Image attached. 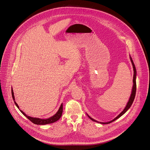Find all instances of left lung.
<instances>
[{
	"label": "left lung",
	"mask_w": 150,
	"mask_h": 150,
	"mask_svg": "<svg viewBox=\"0 0 150 150\" xmlns=\"http://www.w3.org/2000/svg\"><path fill=\"white\" fill-rule=\"evenodd\" d=\"M130 61H131V62L132 64V65H133V87H132V93H131V95H130V98L129 100V101L127 102V105L125 107L124 109L118 115V116L115 118L113 120H112V121H109V122H98L96 120H95L94 119H93V118H91L90 116H89V115L87 114L88 117L89 118L90 120H91L92 121H93L94 122H98V123H100V124H109V123H111L113 121H115L116 120L118 119L120 117H121L122 115H123L127 111L129 108L131 107L132 103L134 101V97H135V95H136V67H135V65L134 64V62L132 60V58L131 57L130 55Z\"/></svg>",
	"instance_id": "obj_1"
}]
</instances>
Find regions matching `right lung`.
I'll return each mask as SVG.
<instances>
[{
  "label": "right lung",
  "mask_w": 150,
  "mask_h": 150,
  "mask_svg": "<svg viewBox=\"0 0 150 150\" xmlns=\"http://www.w3.org/2000/svg\"><path fill=\"white\" fill-rule=\"evenodd\" d=\"M11 93H12V97L13 98V100L14 101V103L15 105H16V106L18 108V109L20 110V111L25 116L29 119L32 122L34 123L35 124H37V125H45V124H51V123H53L56 121H57V120H59V118L61 117L62 114V111H63V105L62 103L61 105L60 108H59L57 112L54 115H53L52 117L47 118V119H41V118H33V117H31L30 116H28V115H26L25 112H23L21 110H20L19 109V106L17 105V103L15 101V97H14V92H13V88H11Z\"/></svg>",
  "instance_id": "right-lung-1"
}]
</instances>
